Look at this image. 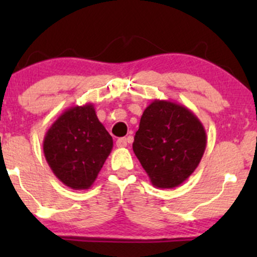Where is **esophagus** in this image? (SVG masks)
Masks as SVG:
<instances>
[{
	"mask_svg": "<svg viewBox=\"0 0 257 257\" xmlns=\"http://www.w3.org/2000/svg\"><path fill=\"white\" fill-rule=\"evenodd\" d=\"M116 145L117 147H125L128 145V141H126L125 138H119L118 140L116 141Z\"/></svg>",
	"mask_w": 257,
	"mask_h": 257,
	"instance_id": "obj_1",
	"label": "esophagus"
}]
</instances>
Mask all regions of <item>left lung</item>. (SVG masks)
I'll use <instances>...</instances> for the list:
<instances>
[{
    "label": "left lung",
    "mask_w": 257,
    "mask_h": 257,
    "mask_svg": "<svg viewBox=\"0 0 257 257\" xmlns=\"http://www.w3.org/2000/svg\"><path fill=\"white\" fill-rule=\"evenodd\" d=\"M206 147L202 122L184 105L153 100L144 111L133 150L158 188L178 187L198 167Z\"/></svg>",
    "instance_id": "8db88e82"
}]
</instances>
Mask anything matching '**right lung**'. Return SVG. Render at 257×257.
<instances>
[{"instance_id":"right-lung-1","label":"right lung","mask_w":257,"mask_h":257,"mask_svg":"<svg viewBox=\"0 0 257 257\" xmlns=\"http://www.w3.org/2000/svg\"><path fill=\"white\" fill-rule=\"evenodd\" d=\"M113 141L93 104L72 106L51 125L43 153L54 175L73 190H88L111 153Z\"/></svg>"}]
</instances>
